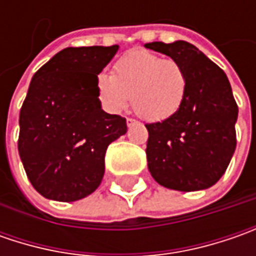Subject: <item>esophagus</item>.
I'll list each match as a JSON object with an SVG mask.
<instances>
[{"instance_id":"1","label":"esophagus","mask_w":256,"mask_h":256,"mask_svg":"<svg viewBox=\"0 0 256 256\" xmlns=\"http://www.w3.org/2000/svg\"><path fill=\"white\" fill-rule=\"evenodd\" d=\"M135 124H136V121H135V120H132V118H126V125H128V126L135 125Z\"/></svg>"}]
</instances>
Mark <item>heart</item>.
Segmentation results:
<instances>
[{
  "label": "heart",
  "instance_id": "heart-1",
  "mask_svg": "<svg viewBox=\"0 0 256 256\" xmlns=\"http://www.w3.org/2000/svg\"><path fill=\"white\" fill-rule=\"evenodd\" d=\"M188 90V75L181 62L150 51H131L122 55L112 75L96 80L98 98L111 112H121L132 102L134 112L156 122L172 116L181 108Z\"/></svg>",
  "mask_w": 256,
  "mask_h": 256
}]
</instances>
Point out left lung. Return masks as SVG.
I'll return each instance as SVG.
<instances>
[{
  "instance_id": "1",
  "label": "left lung",
  "mask_w": 256,
  "mask_h": 256,
  "mask_svg": "<svg viewBox=\"0 0 256 256\" xmlns=\"http://www.w3.org/2000/svg\"><path fill=\"white\" fill-rule=\"evenodd\" d=\"M146 48L181 62L188 90L181 108L146 124V161L152 178L175 191L206 190L225 174L236 146L238 105L225 72L186 41L150 42Z\"/></svg>"
}]
</instances>
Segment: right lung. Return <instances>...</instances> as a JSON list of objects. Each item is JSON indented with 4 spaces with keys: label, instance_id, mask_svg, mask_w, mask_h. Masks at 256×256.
I'll list each match as a JSON object with an SVG mask.
<instances>
[{
    "label": "right lung",
    "instance_id": "add662e5",
    "mask_svg": "<svg viewBox=\"0 0 256 256\" xmlns=\"http://www.w3.org/2000/svg\"><path fill=\"white\" fill-rule=\"evenodd\" d=\"M68 46L32 76L20 111L18 152L26 176L48 200L72 202L102 181L108 145L126 132V120L102 111L98 74L118 51Z\"/></svg>",
    "mask_w": 256,
    "mask_h": 256
}]
</instances>
